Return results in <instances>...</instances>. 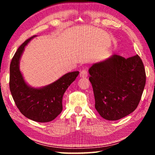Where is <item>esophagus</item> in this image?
<instances>
[{
	"instance_id": "obj_1",
	"label": "esophagus",
	"mask_w": 155,
	"mask_h": 155,
	"mask_svg": "<svg viewBox=\"0 0 155 155\" xmlns=\"http://www.w3.org/2000/svg\"><path fill=\"white\" fill-rule=\"evenodd\" d=\"M87 75H88V72L87 70H83L82 71H81L80 72V77L82 78L87 77Z\"/></svg>"
}]
</instances>
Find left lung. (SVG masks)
Segmentation results:
<instances>
[{"mask_svg": "<svg viewBox=\"0 0 155 155\" xmlns=\"http://www.w3.org/2000/svg\"><path fill=\"white\" fill-rule=\"evenodd\" d=\"M89 78L95 108L107 120H117L137 108L146 85V72L138 54L124 58L114 54L92 65Z\"/></svg>", "mask_w": 155, "mask_h": 155, "instance_id": "1", "label": "left lung"}]
</instances>
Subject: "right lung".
Masks as SVG:
<instances>
[{
	"mask_svg": "<svg viewBox=\"0 0 155 155\" xmlns=\"http://www.w3.org/2000/svg\"><path fill=\"white\" fill-rule=\"evenodd\" d=\"M35 35L27 39L15 52L10 64L9 88L18 109L27 118L38 122L53 120L63 109V96L79 72H69L43 88L30 87L19 70V61L25 47Z\"/></svg>",
	"mask_w": 155,
	"mask_h": 155,
	"instance_id": "right-lung-1",
	"label": "right lung"
}]
</instances>
